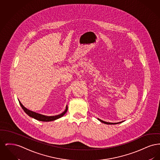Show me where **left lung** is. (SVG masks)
Segmentation results:
<instances>
[{
    "instance_id": "obj_1",
    "label": "left lung",
    "mask_w": 160,
    "mask_h": 160,
    "mask_svg": "<svg viewBox=\"0 0 160 160\" xmlns=\"http://www.w3.org/2000/svg\"><path fill=\"white\" fill-rule=\"evenodd\" d=\"M98 120H99V121H101V122H102V123H106V124H109V125H112V124H117V123H121L122 122H118V123H110V122H105V121H102V120H101V119H98Z\"/></svg>"
}]
</instances>
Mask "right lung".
I'll return each mask as SVG.
<instances>
[{
    "mask_svg": "<svg viewBox=\"0 0 160 160\" xmlns=\"http://www.w3.org/2000/svg\"><path fill=\"white\" fill-rule=\"evenodd\" d=\"M19 103L20 104L21 107H22L23 110L24 111V112L29 115L30 117H32L38 121H44V122H49V121H53L56 119H58L59 118H60L61 117H62L64 114H65L68 110V107L67 106L66 107V109L61 114L56 115V116H45L43 114H39L36 112H33L32 111H31L29 110H28V108H25L23 106V104L19 101Z\"/></svg>",
    "mask_w": 160,
    "mask_h": 160,
    "instance_id": "1",
    "label": "right lung"
}]
</instances>
